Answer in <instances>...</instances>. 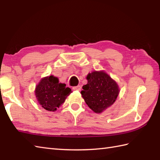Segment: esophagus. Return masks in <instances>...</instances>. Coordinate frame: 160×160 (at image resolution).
Wrapping results in <instances>:
<instances>
[{
    "mask_svg": "<svg viewBox=\"0 0 160 160\" xmlns=\"http://www.w3.org/2000/svg\"><path fill=\"white\" fill-rule=\"evenodd\" d=\"M73 89L74 91H80L81 90V87L80 85L76 86V87H73Z\"/></svg>",
    "mask_w": 160,
    "mask_h": 160,
    "instance_id": "obj_1",
    "label": "esophagus"
}]
</instances>
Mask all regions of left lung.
Returning <instances> with one entry per match:
<instances>
[{
  "label": "left lung",
  "mask_w": 160,
  "mask_h": 160,
  "mask_svg": "<svg viewBox=\"0 0 160 160\" xmlns=\"http://www.w3.org/2000/svg\"><path fill=\"white\" fill-rule=\"evenodd\" d=\"M82 97L91 110L101 113L116 100L120 93L118 83L104 71H94L87 76Z\"/></svg>",
  "instance_id": "1"
}]
</instances>
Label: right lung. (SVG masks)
I'll return each mask as SVG.
<instances>
[{"label":"right lung","mask_w":160,"mask_h":160,"mask_svg":"<svg viewBox=\"0 0 160 160\" xmlns=\"http://www.w3.org/2000/svg\"><path fill=\"white\" fill-rule=\"evenodd\" d=\"M72 92L66 84L59 82L57 77L49 76L42 78L36 86L35 95L39 104L45 110L56 111Z\"/></svg>","instance_id":"1"}]
</instances>
